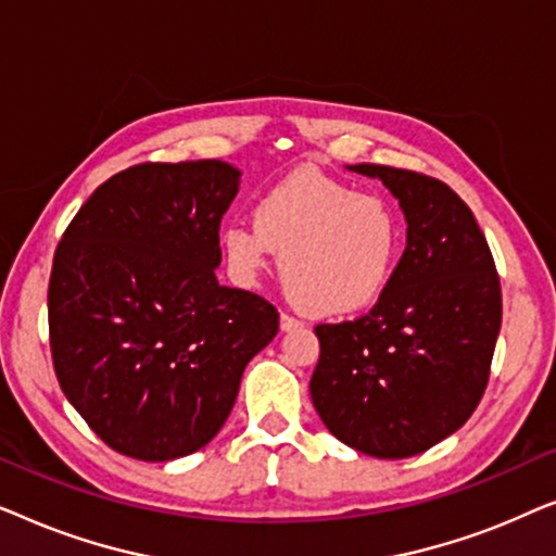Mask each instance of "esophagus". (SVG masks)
Wrapping results in <instances>:
<instances>
[{
    "instance_id": "34e87169",
    "label": "esophagus",
    "mask_w": 556,
    "mask_h": 556,
    "mask_svg": "<svg viewBox=\"0 0 556 556\" xmlns=\"http://www.w3.org/2000/svg\"><path fill=\"white\" fill-rule=\"evenodd\" d=\"M295 329H301V321L299 318H293V316H288V314H280V331H295Z\"/></svg>"
}]
</instances>
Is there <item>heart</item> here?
Here are the masks:
<instances>
[{"label":"heart","mask_w":556,"mask_h":556,"mask_svg":"<svg viewBox=\"0 0 556 556\" xmlns=\"http://www.w3.org/2000/svg\"><path fill=\"white\" fill-rule=\"evenodd\" d=\"M400 212L379 194L318 172H293L253 204V225L219 235L227 268L257 286L280 253V280L295 306L316 318L354 316L387 291L402 253Z\"/></svg>","instance_id":"1"}]
</instances>
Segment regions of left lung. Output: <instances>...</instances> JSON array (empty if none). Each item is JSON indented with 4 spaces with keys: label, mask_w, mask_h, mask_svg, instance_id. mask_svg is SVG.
Returning <instances> with one entry per match:
<instances>
[{
    "label": "left lung",
    "mask_w": 556,
    "mask_h": 556,
    "mask_svg": "<svg viewBox=\"0 0 556 556\" xmlns=\"http://www.w3.org/2000/svg\"><path fill=\"white\" fill-rule=\"evenodd\" d=\"M400 202L407 248L367 316L316 326L311 400L333 438L375 458H409L463 428L489 384L501 286L468 204L443 181L346 166Z\"/></svg>",
    "instance_id": "8db88e82"
}]
</instances>
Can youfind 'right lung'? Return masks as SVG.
I'll use <instances>...</instances> for the list:
<instances>
[{"instance_id": "right-lung-1", "label": "right lung", "mask_w": 556, "mask_h": 556, "mask_svg": "<svg viewBox=\"0 0 556 556\" xmlns=\"http://www.w3.org/2000/svg\"><path fill=\"white\" fill-rule=\"evenodd\" d=\"M240 177L219 159L131 166L88 197L55 250L60 390L128 458L164 463L207 445L248 362L278 333L268 301L215 276Z\"/></svg>"}]
</instances>
